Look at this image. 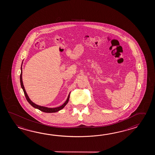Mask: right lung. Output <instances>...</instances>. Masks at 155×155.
Masks as SVG:
<instances>
[{"label": "right lung", "instance_id": "right-lung-1", "mask_svg": "<svg viewBox=\"0 0 155 155\" xmlns=\"http://www.w3.org/2000/svg\"><path fill=\"white\" fill-rule=\"evenodd\" d=\"M22 64H23V63H22ZM20 80L21 87V88L23 90L24 95L25 96V97H26V99L27 100L28 102H29L30 104L33 107H34V108L38 109V110H40V111H43V112H47V113H52V112H58V111H59L60 110H61V109H63V108L66 106V104H68V102L69 101L70 97V93H69V95H68V98H67L66 101L64 102L62 105L60 106L59 107H55V108H49V107H44V106H41L38 105L34 104V102H32V101L30 100V99H29V96H28L27 94H26V92L25 91V90L24 86L23 80H22V65H21V74H20Z\"/></svg>", "mask_w": 155, "mask_h": 155}]
</instances>
